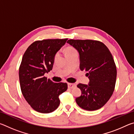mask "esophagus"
I'll use <instances>...</instances> for the list:
<instances>
[{
    "instance_id": "34e87169",
    "label": "esophagus",
    "mask_w": 134,
    "mask_h": 134,
    "mask_svg": "<svg viewBox=\"0 0 134 134\" xmlns=\"http://www.w3.org/2000/svg\"><path fill=\"white\" fill-rule=\"evenodd\" d=\"M76 85L74 83H69L68 84V87L70 88V89H73V88L76 87Z\"/></svg>"
}]
</instances>
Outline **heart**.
Wrapping results in <instances>:
<instances>
[{
  "mask_svg": "<svg viewBox=\"0 0 134 134\" xmlns=\"http://www.w3.org/2000/svg\"><path fill=\"white\" fill-rule=\"evenodd\" d=\"M74 51H75V49H74L73 48H72V47H68V48L66 49V50H65V54L70 53V52H72ZM55 57H57V55H55Z\"/></svg>",
  "mask_w": 134,
  "mask_h": 134,
  "instance_id": "1",
  "label": "heart"
}]
</instances>
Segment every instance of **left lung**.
<instances>
[{"instance_id": "8db88e82", "label": "left lung", "mask_w": 134, "mask_h": 134, "mask_svg": "<svg viewBox=\"0 0 134 134\" xmlns=\"http://www.w3.org/2000/svg\"><path fill=\"white\" fill-rule=\"evenodd\" d=\"M80 55V69L87 71L89 85L79 83L81 95L76 101L81 108L96 110L109 100L115 90L116 67L109 49L103 42L91 40H69Z\"/></svg>"}]
</instances>
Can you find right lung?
I'll return each instance as SVG.
<instances>
[{"mask_svg":"<svg viewBox=\"0 0 134 134\" xmlns=\"http://www.w3.org/2000/svg\"><path fill=\"white\" fill-rule=\"evenodd\" d=\"M67 40L36 41L24 54L19 69L20 86L24 98L37 112L55 110L60 103L59 96L67 89L66 83H54L44 75L53 69L55 54Z\"/></svg>","mask_w":134,"mask_h":134,"instance_id":"obj_1","label":"right lung"}]
</instances>
